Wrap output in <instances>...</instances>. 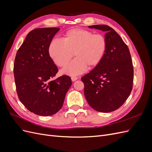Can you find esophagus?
Listing matches in <instances>:
<instances>
[{
  "mask_svg": "<svg viewBox=\"0 0 152 152\" xmlns=\"http://www.w3.org/2000/svg\"><path fill=\"white\" fill-rule=\"evenodd\" d=\"M71 79H72V81H75V80H77L78 79V77L73 76V77H71Z\"/></svg>",
  "mask_w": 152,
  "mask_h": 152,
  "instance_id": "1",
  "label": "esophagus"
}]
</instances>
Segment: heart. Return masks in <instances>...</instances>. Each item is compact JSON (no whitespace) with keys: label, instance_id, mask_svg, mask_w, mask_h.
<instances>
[{"label":"heart","instance_id":"1","mask_svg":"<svg viewBox=\"0 0 152 152\" xmlns=\"http://www.w3.org/2000/svg\"><path fill=\"white\" fill-rule=\"evenodd\" d=\"M62 41L53 40L48 53L53 62L59 67L67 65L74 54L75 59L63 70L69 75H77L86 68L91 70L102 62L107 49V40L102 34L91 30L73 28L64 34Z\"/></svg>","mask_w":152,"mask_h":152}]
</instances>
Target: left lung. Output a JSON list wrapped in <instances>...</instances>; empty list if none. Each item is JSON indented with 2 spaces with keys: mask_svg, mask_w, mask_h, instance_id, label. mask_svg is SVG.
Masks as SVG:
<instances>
[{
  "mask_svg": "<svg viewBox=\"0 0 152 152\" xmlns=\"http://www.w3.org/2000/svg\"><path fill=\"white\" fill-rule=\"evenodd\" d=\"M89 28L105 31L107 49L102 62L81 78L84 95L90 107L99 112L115 111L126 102L132 89L134 70L127 45L111 27Z\"/></svg>",
  "mask_w": 152,
  "mask_h": 152,
  "instance_id": "obj_1",
  "label": "left lung"
}]
</instances>
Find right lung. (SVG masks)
<instances>
[{
    "label": "right lung",
    "mask_w": 152,
    "mask_h": 152,
    "mask_svg": "<svg viewBox=\"0 0 152 152\" xmlns=\"http://www.w3.org/2000/svg\"><path fill=\"white\" fill-rule=\"evenodd\" d=\"M59 30L53 27L30 31L18 50L14 63L18 98L29 111L38 115L56 113L72 86L67 75L53 80L58 68L49 56L48 47Z\"/></svg>",
    "instance_id": "1"
}]
</instances>
